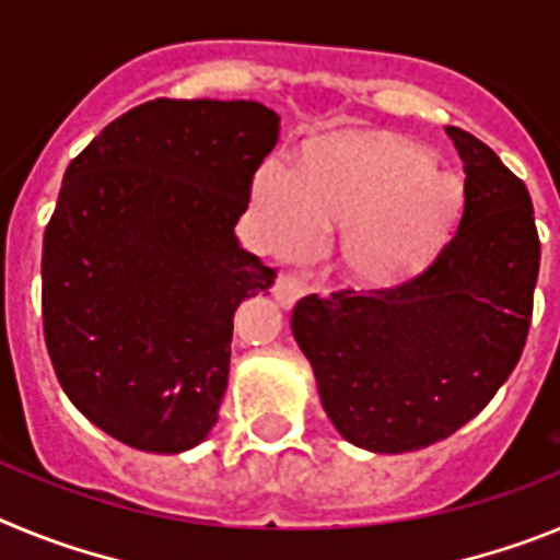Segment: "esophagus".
Segmentation results:
<instances>
[{
    "mask_svg": "<svg viewBox=\"0 0 560 560\" xmlns=\"http://www.w3.org/2000/svg\"><path fill=\"white\" fill-rule=\"evenodd\" d=\"M308 291V285H305L303 277H296V275H283V277H277V283H275V300L280 308H291V305L300 300V296Z\"/></svg>",
    "mask_w": 560,
    "mask_h": 560,
    "instance_id": "1",
    "label": "esophagus"
}]
</instances>
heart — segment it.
Segmentation results:
<instances>
[{
	"label": "heart",
	"instance_id": "1",
	"mask_svg": "<svg viewBox=\"0 0 560 560\" xmlns=\"http://www.w3.org/2000/svg\"><path fill=\"white\" fill-rule=\"evenodd\" d=\"M457 205V179L429 153L359 133L316 142L294 171L269 162L255 179V215L280 255L345 232V266L370 285L418 275L446 244Z\"/></svg>",
	"mask_w": 560,
	"mask_h": 560
}]
</instances>
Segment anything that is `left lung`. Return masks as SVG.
Segmentation results:
<instances>
[{
  "label": "left lung",
  "instance_id": "8db88e82",
  "mask_svg": "<svg viewBox=\"0 0 560 560\" xmlns=\"http://www.w3.org/2000/svg\"><path fill=\"white\" fill-rule=\"evenodd\" d=\"M463 160L457 230L407 283L291 311L325 415L375 454L432 446L477 418L516 368L538 280L530 192L491 148L446 126Z\"/></svg>",
  "mask_w": 560,
  "mask_h": 560
}]
</instances>
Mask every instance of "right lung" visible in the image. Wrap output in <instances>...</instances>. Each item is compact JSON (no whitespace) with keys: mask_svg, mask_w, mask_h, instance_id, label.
<instances>
[{"mask_svg":"<svg viewBox=\"0 0 560 560\" xmlns=\"http://www.w3.org/2000/svg\"><path fill=\"white\" fill-rule=\"evenodd\" d=\"M280 137L257 101L142 103L63 173L42 255L58 384L126 446L179 454L219 420L235 308L277 271L235 235Z\"/></svg>","mask_w":560,"mask_h":560,"instance_id":"obj_1","label":"right lung"}]
</instances>
